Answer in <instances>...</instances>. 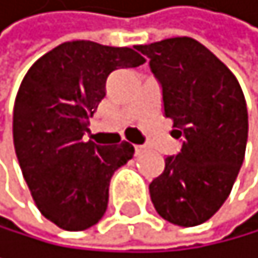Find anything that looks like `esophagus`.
I'll return each mask as SVG.
<instances>
[{"label": "esophagus", "instance_id": "obj_1", "mask_svg": "<svg viewBox=\"0 0 258 258\" xmlns=\"http://www.w3.org/2000/svg\"><path fill=\"white\" fill-rule=\"evenodd\" d=\"M145 150H147V147H145V145H134V153H136V157H139V155H142Z\"/></svg>", "mask_w": 258, "mask_h": 258}]
</instances>
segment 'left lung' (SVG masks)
<instances>
[{"label": "left lung", "instance_id": "obj_1", "mask_svg": "<svg viewBox=\"0 0 258 258\" xmlns=\"http://www.w3.org/2000/svg\"><path fill=\"white\" fill-rule=\"evenodd\" d=\"M161 85L163 109L173 119L181 152L165 158L150 182L161 218L197 226L228 199L247 145V106L234 74L210 50L189 37L139 45Z\"/></svg>", "mask_w": 258, "mask_h": 258}]
</instances>
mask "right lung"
<instances>
[{
  "mask_svg": "<svg viewBox=\"0 0 258 258\" xmlns=\"http://www.w3.org/2000/svg\"><path fill=\"white\" fill-rule=\"evenodd\" d=\"M144 62L132 48L76 40L53 48L25 74L14 103V149L38 210L56 226L82 231L105 215L109 181L134 147L97 145L84 136L108 76Z\"/></svg>",
  "mask_w": 258,
  "mask_h": 258,
  "instance_id": "1",
  "label": "right lung"
}]
</instances>
